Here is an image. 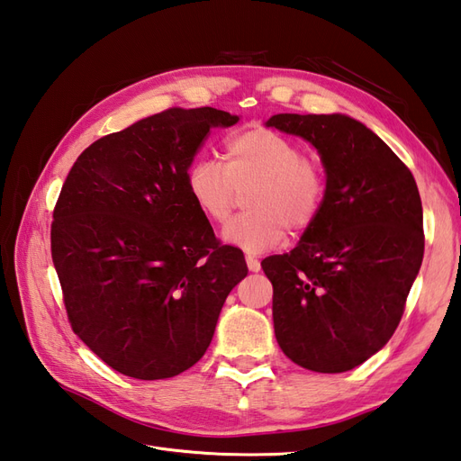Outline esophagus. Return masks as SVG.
<instances>
[{
	"mask_svg": "<svg viewBox=\"0 0 461 461\" xmlns=\"http://www.w3.org/2000/svg\"><path fill=\"white\" fill-rule=\"evenodd\" d=\"M245 261H247V267H249L251 273H258V270H261V261H258L257 257H253V255H247V257H245Z\"/></svg>",
	"mask_w": 461,
	"mask_h": 461,
	"instance_id": "1",
	"label": "esophagus"
}]
</instances>
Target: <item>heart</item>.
Returning <instances> with one entry per match:
<instances>
[{"label": "heart", "mask_w": 461, "mask_h": 461, "mask_svg": "<svg viewBox=\"0 0 461 461\" xmlns=\"http://www.w3.org/2000/svg\"><path fill=\"white\" fill-rule=\"evenodd\" d=\"M253 185L245 196L249 212L233 218L223 241L247 253H263L292 233L308 230L320 216L327 194L325 171L302 156L292 140L268 128L233 134L223 144V165L198 158L186 171V191L200 214L223 223L233 210L238 188Z\"/></svg>", "instance_id": "b5f03b06"}]
</instances>
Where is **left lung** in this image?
<instances>
[{
  "mask_svg": "<svg viewBox=\"0 0 461 461\" xmlns=\"http://www.w3.org/2000/svg\"><path fill=\"white\" fill-rule=\"evenodd\" d=\"M267 126L308 140L327 194L290 253L261 263L273 282L282 352L312 372L357 368L401 321L424 253L415 176L382 138L347 114H275Z\"/></svg>",
  "mask_w": 461,
  "mask_h": 461,
  "instance_id": "obj_1",
  "label": "left lung"
}]
</instances>
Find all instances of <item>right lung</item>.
<instances>
[{
    "label": "right lung",
    "instance_id": "right-lung-1",
    "mask_svg": "<svg viewBox=\"0 0 461 461\" xmlns=\"http://www.w3.org/2000/svg\"><path fill=\"white\" fill-rule=\"evenodd\" d=\"M240 116L167 109L103 136L69 169L54 208L52 261L74 333L113 370L163 380L204 357L241 249L220 245L186 191L210 128Z\"/></svg>",
    "mask_w": 461,
    "mask_h": 461
}]
</instances>
